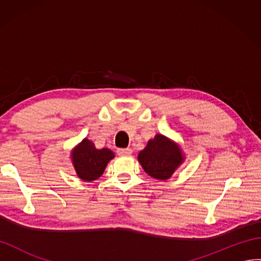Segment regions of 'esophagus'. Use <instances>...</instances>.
Returning a JSON list of instances; mask_svg holds the SVG:
<instances>
[{"instance_id":"34e87169","label":"esophagus","mask_w":261,"mask_h":261,"mask_svg":"<svg viewBox=\"0 0 261 261\" xmlns=\"http://www.w3.org/2000/svg\"><path fill=\"white\" fill-rule=\"evenodd\" d=\"M117 153H118V156H121V157L130 156V154H132V149H130V148H124V149H118Z\"/></svg>"}]
</instances>
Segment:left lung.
Returning a JSON list of instances; mask_svg holds the SVG:
<instances>
[{
	"mask_svg": "<svg viewBox=\"0 0 261 261\" xmlns=\"http://www.w3.org/2000/svg\"><path fill=\"white\" fill-rule=\"evenodd\" d=\"M145 172L156 180L166 181L185 163L186 156L174 140L161 134L149 139L137 157Z\"/></svg>",
	"mask_w": 261,
	"mask_h": 261,
	"instance_id": "obj_1",
	"label": "left lung"
}]
</instances>
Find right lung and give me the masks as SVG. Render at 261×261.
<instances>
[{"mask_svg": "<svg viewBox=\"0 0 261 261\" xmlns=\"http://www.w3.org/2000/svg\"><path fill=\"white\" fill-rule=\"evenodd\" d=\"M114 157V152L109 148L97 149L92 140L88 138H83L70 154L76 175L86 182H92L100 178Z\"/></svg>", "mask_w": 261, "mask_h": 261, "instance_id": "add662e5", "label": "right lung"}]
</instances>
